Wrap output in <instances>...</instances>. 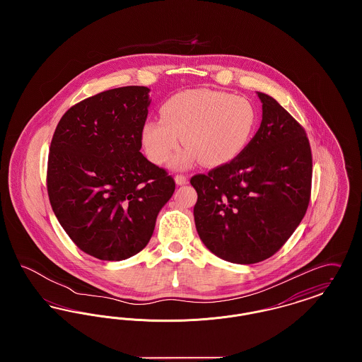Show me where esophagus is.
<instances>
[{"label": "esophagus", "mask_w": 362, "mask_h": 362, "mask_svg": "<svg viewBox=\"0 0 362 362\" xmlns=\"http://www.w3.org/2000/svg\"><path fill=\"white\" fill-rule=\"evenodd\" d=\"M175 182H176L177 186H183V185L187 183V177L185 175H176L175 176Z\"/></svg>", "instance_id": "1"}]
</instances>
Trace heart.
Listing matches in <instances>:
<instances>
[{
  "label": "heart",
  "mask_w": 362,
  "mask_h": 362,
  "mask_svg": "<svg viewBox=\"0 0 362 362\" xmlns=\"http://www.w3.org/2000/svg\"><path fill=\"white\" fill-rule=\"evenodd\" d=\"M161 119H148L141 127L146 157L165 164L180 146L187 148L173 158L183 170L195 161L221 167L235 161L248 148L258 126V111L245 98L214 89H189L175 93L160 108Z\"/></svg>",
  "instance_id": "1"
}]
</instances>
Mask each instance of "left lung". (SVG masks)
<instances>
[{"instance_id":"obj_1","label":"left lung","mask_w":362,"mask_h":362,"mask_svg":"<svg viewBox=\"0 0 362 362\" xmlns=\"http://www.w3.org/2000/svg\"><path fill=\"white\" fill-rule=\"evenodd\" d=\"M262 122L235 161L189 183L197 189V232L207 248L232 263L270 258L292 236L308 209L312 153L303 126L258 92Z\"/></svg>"}]
</instances>
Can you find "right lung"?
<instances>
[{
  "label": "right lung",
  "instance_id": "add662e5",
  "mask_svg": "<svg viewBox=\"0 0 362 362\" xmlns=\"http://www.w3.org/2000/svg\"><path fill=\"white\" fill-rule=\"evenodd\" d=\"M149 88L108 89L74 104L52 136L47 192L73 243L100 260L146 247L175 180L141 151Z\"/></svg>",
  "mask_w": 362,
  "mask_h": 362
}]
</instances>
